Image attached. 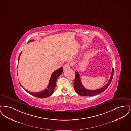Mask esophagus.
<instances>
[{"label":"esophagus","instance_id":"34e87169","mask_svg":"<svg viewBox=\"0 0 131 131\" xmlns=\"http://www.w3.org/2000/svg\"><path fill=\"white\" fill-rule=\"evenodd\" d=\"M70 67H71V64L70 63H67L64 65L63 68H64V69L65 70H67V69L70 68Z\"/></svg>","mask_w":131,"mask_h":131}]
</instances>
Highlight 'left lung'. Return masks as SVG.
<instances>
[{
    "label": "left lung",
    "mask_w": 131,
    "mask_h": 131,
    "mask_svg": "<svg viewBox=\"0 0 131 131\" xmlns=\"http://www.w3.org/2000/svg\"><path fill=\"white\" fill-rule=\"evenodd\" d=\"M75 79L74 82V85L75 91L77 92V93L79 95H81V96H93L103 92L109 86V85L110 84L111 81H112V78H113V68L112 69L111 78L108 81V82L104 86L96 90H89V89H86L83 86V85L81 83L79 73L78 72H75Z\"/></svg>",
    "instance_id": "left-lung-1"
}]
</instances>
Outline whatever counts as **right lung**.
<instances>
[{"label": "right lung", "instance_id": "1", "mask_svg": "<svg viewBox=\"0 0 131 131\" xmlns=\"http://www.w3.org/2000/svg\"><path fill=\"white\" fill-rule=\"evenodd\" d=\"M33 40H30L28 43H29L30 42L33 41ZM21 54V52H20L19 56V59H18V61H19V57L20 56ZM63 71V68L61 67L60 68L56 70V71H55L51 75V76L50 77V82L49 83L48 86L45 89L43 90L42 91H40L38 92H31L28 90H26V89L25 90V91L27 92V93L30 94L31 95L37 97V98H47L50 97V96H51L54 91V90L55 89L56 85V81L57 78L59 77V75L62 74Z\"/></svg>", "mask_w": 131, "mask_h": 131}]
</instances>
